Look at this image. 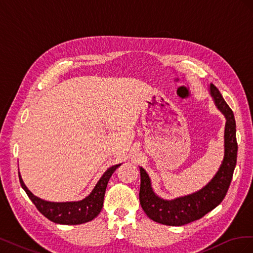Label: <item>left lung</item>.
<instances>
[{
  "label": "left lung",
  "mask_w": 253,
  "mask_h": 253,
  "mask_svg": "<svg viewBox=\"0 0 253 253\" xmlns=\"http://www.w3.org/2000/svg\"><path fill=\"white\" fill-rule=\"evenodd\" d=\"M210 94L217 109L226 118L225 154L218 171L209 183L195 193L167 201L155 194L151 179L143 168L140 169L139 201L145 214L156 223L167 226H182L202 218L225 198L230 186L237 157L236 126L232 110L224 100L215 85L210 84Z\"/></svg>",
  "instance_id": "left-lung-1"
}]
</instances>
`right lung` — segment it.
Returning <instances> with one entry per match:
<instances>
[{"instance_id":"1","label":"right lung","mask_w":253,"mask_h":253,"mask_svg":"<svg viewBox=\"0 0 253 253\" xmlns=\"http://www.w3.org/2000/svg\"><path fill=\"white\" fill-rule=\"evenodd\" d=\"M119 166L120 164L109 168L101 176V178L99 179L90 194L79 202L52 203L41 200V198L34 195L27 189L25 183L23 182L20 173L19 179L22 188L24 189L26 194L30 198V201L34 203V205L37 207V209L39 210L45 217L56 224L80 225L94 219L98 214L100 213L103 206L106 186H108V182L111 178L112 174Z\"/></svg>"}]
</instances>
